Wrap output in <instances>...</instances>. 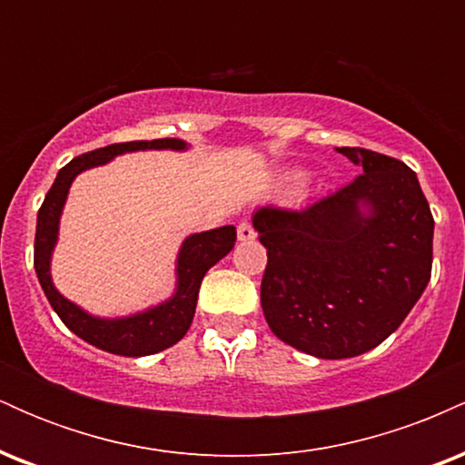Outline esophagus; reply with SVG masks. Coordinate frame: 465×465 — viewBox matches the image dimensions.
Wrapping results in <instances>:
<instances>
[{"label": "esophagus", "instance_id": "1", "mask_svg": "<svg viewBox=\"0 0 465 465\" xmlns=\"http://www.w3.org/2000/svg\"><path fill=\"white\" fill-rule=\"evenodd\" d=\"M238 240L240 242H251V240H255V229L251 227V223L242 221L238 225Z\"/></svg>", "mask_w": 465, "mask_h": 465}]
</instances>
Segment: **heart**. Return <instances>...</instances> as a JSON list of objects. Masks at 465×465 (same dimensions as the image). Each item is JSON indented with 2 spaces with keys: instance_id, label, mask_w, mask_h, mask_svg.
Wrapping results in <instances>:
<instances>
[{
  "instance_id": "heart-1",
  "label": "heart",
  "mask_w": 465,
  "mask_h": 465,
  "mask_svg": "<svg viewBox=\"0 0 465 465\" xmlns=\"http://www.w3.org/2000/svg\"><path fill=\"white\" fill-rule=\"evenodd\" d=\"M291 179H292V181H300L302 177H300V174H292V177H291Z\"/></svg>"
}]
</instances>
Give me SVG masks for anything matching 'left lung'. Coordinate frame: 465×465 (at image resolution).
I'll return each instance as SVG.
<instances>
[{
  "mask_svg": "<svg viewBox=\"0 0 465 465\" xmlns=\"http://www.w3.org/2000/svg\"><path fill=\"white\" fill-rule=\"evenodd\" d=\"M362 174L300 212L260 207L266 247L260 302L291 348L317 359L365 354L396 332L430 280L429 201L407 163L365 148H336Z\"/></svg>",
  "mask_w": 465,
  "mask_h": 465,
  "instance_id": "8db88e82",
  "label": "left lung"
}]
</instances>
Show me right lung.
Returning a JSON list of instances; mask_svg holds the SVG:
<instances>
[{"label":"right lung","mask_w":465,"mask_h":465,"mask_svg":"<svg viewBox=\"0 0 465 465\" xmlns=\"http://www.w3.org/2000/svg\"><path fill=\"white\" fill-rule=\"evenodd\" d=\"M188 148L190 146L183 140H170V137L153 142L111 143V146L74 157L65 168L58 170L54 183L45 194L44 205L36 216V277H39V284L44 288L47 302L61 317V322L80 339L92 343L94 348L117 356H151L179 343L190 330L192 319H194L203 277L218 260L225 258L233 249L236 227L225 225L210 229V232L192 233L181 242L177 269H174L177 288H174L173 297L142 312L129 314V317H95V314L80 308L78 303L63 297L52 282V253L56 247L58 225H61V214L69 188L80 173L95 168V165L109 163L117 154L137 151H188Z\"/></svg>","instance_id":"1"}]
</instances>
